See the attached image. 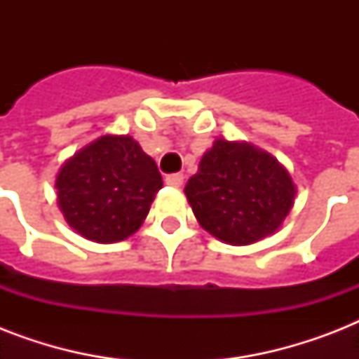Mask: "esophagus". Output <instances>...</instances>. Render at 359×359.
<instances>
[{
  "instance_id": "obj_1",
  "label": "esophagus",
  "mask_w": 359,
  "mask_h": 359,
  "mask_svg": "<svg viewBox=\"0 0 359 359\" xmlns=\"http://www.w3.org/2000/svg\"><path fill=\"white\" fill-rule=\"evenodd\" d=\"M184 182V175L182 173H171V175H165V184L173 186V188H180Z\"/></svg>"
}]
</instances>
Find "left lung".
I'll use <instances>...</instances> for the list:
<instances>
[{
	"label": "left lung",
	"mask_w": 359,
	"mask_h": 359,
	"mask_svg": "<svg viewBox=\"0 0 359 359\" xmlns=\"http://www.w3.org/2000/svg\"><path fill=\"white\" fill-rule=\"evenodd\" d=\"M203 229L233 245L273 235L294 205L289 171L244 141L216 140L184 188Z\"/></svg>",
	"instance_id": "obj_1"
}]
</instances>
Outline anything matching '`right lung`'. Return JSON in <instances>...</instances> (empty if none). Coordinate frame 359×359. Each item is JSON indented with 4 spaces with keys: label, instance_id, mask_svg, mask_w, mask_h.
Here are the masks:
<instances>
[{
    "label": "right lung",
    "instance_id": "right-lung-1",
    "mask_svg": "<svg viewBox=\"0 0 359 359\" xmlns=\"http://www.w3.org/2000/svg\"><path fill=\"white\" fill-rule=\"evenodd\" d=\"M156 162L130 135H102L61 165L57 205L83 238L111 244L140 229L162 188Z\"/></svg>",
    "mask_w": 359,
    "mask_h": 359
}]
</instances>
